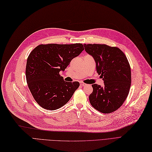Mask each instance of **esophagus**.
I'll use <instances>...</instances> for the list:
<instances>
[{"label": "esophagus", "instance_id": "obj_1", "mask_svg": "<svg viewBox=\"0 0 152 152\" xmlns=\"http://www.w3.org/2000/svg\"><path fill=\"white\" fill-rule=\"evenodd\" d=\"M86 85V84L84 83H83V82H81V83H80V85H81V86H85Z\"/></svg>", "mask_w": 152, "mask_h": 152}]
</instances>
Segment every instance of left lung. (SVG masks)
Segmentation results:
<instances>
[{
	"mask_svg": "<svg viewBox=\"0 0 152 152\" xmlns=\"http://www.w3.org/2000/svg\"><path fill=\"white\" fill-rule=\"evenodd\" d=\"M85 50L92 56L96 71L104 86L93 84L89 102L103 113L118 109L127 98L131 86V68L125 54L119 48L106 44H84Z\"/></svg>",
	"mask_w": 152,
	"mask_h": 152,
	"instance_id": "8db88e82",
	"label": "left lung"
}]
</instances>
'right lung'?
I'll return each mask as SVG.
<instances>
[{"label":"right lung","instance_id":"right-lung-1","mask_svg":"<svg viewBox=\"0 0 152 152\" xmlns=\"http://www.w3.org/2000/svg\"><path fill=\"white\" fill-rule=\"evenodd\" d=\"M82 44H41L28 56L26 80L36 102L42 108L55 110L69 102L79 88L77 81L67 82L59 75L71 60L79 56Z\"/></svg>","mask_w":152,"mask_h":152}]
</instances>
